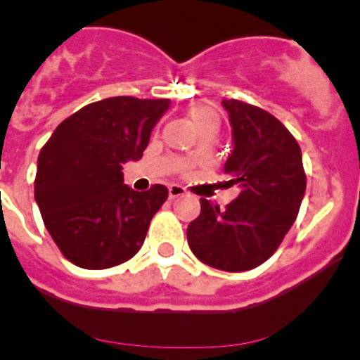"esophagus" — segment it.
<instances>
[{
  "label": "esophagus",
  "mask_w": 360,
  "mask_h": 360,
  "mask_svg": "<svg viewBox=\"0 0 360 360\" xmlns=\"http://www.w3.org/2000/svg\"><path fill=\"white\" fill-rule=\"evenodd\" d=\"M186 195V187L178 186V184H173V186H169V198L174 200L178 198V196Z\"/></svg>",
  "instance_id": "34e87169"
}]
</instances>
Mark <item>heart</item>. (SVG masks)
I'll return each instance as SVG.
<instances>
[{"label":"heart","instance_id":"obj_1","mask_svg":"<svg viewBox=\"0 0 360 360\" xmlns=\"http://www.w3.org/2000/svg\"><path fill=\"white\" fill-rule=\"evenodd\" d=\"M191 122L195 126L196 131L202 135L205 131H218L219 129V115L218 111L211 104H195L189 110Z\"/></svg>","mask_w":360,"mask_h":360}]
</instances>
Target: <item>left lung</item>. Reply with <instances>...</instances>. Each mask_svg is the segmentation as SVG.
I'll list each match as a JSON object with an SVG mask.
<instances>
[{"label":"left lung","mask_w":360,"mask_h":360,"mask_svg":"<svg viewBox=\"0 0 360 360\" xmlns=\"http://www.w3.org/2000/svg\"><path fill=\"white\" fill-rule=\"evenodd\" d=\"M221 104L234 139L224 171L240 196L225 209L200 198L202 212L187 227V243L205 265L243 272L278 250L297 218L307 174L297 141L274 115L238 98Z\"/></svg>","instance_id":"1"}]
</instances>
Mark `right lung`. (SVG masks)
<instances>
[{
    "mask_svg": "<svg viewBox=\"0 0 360 360\" xmlns=\"http://www.w3.org/2000/svg\"><path fill=\"white\" fill-rule=\"evenodd\" d=\"M169 98L110 97L63 120L41 148L34 182L44 227L63 256L110 269L141 250L167 187L124 186L122 164L139 160Z\"/></svg>",
    "mask_w": 360,
    "mask_h": 360,
    "instance_id": "1",
    "label": "right lung"
}]
</instances>
